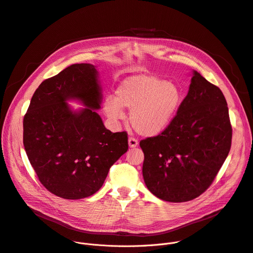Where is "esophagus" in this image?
Instances as JSON below:
<instances>
[{
	"label": "esophagus",
	"instance_id": "1",
	"mask_svg": "<svg viewBox=\"0 0 253 253\" xmlns=\"http://www.w3.org/2000/svg\"><path fill=\"white\" fill-rule=\"evenodd\" d=\"M128 142H129V147L130 148H135L138 145V140L133 138V137H129Z\"/></svg>",
	"mask_w": 253,
	"mask_h": 253
}]
</instances>
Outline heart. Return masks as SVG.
<instances>
[{
    "instance_id": "obj_1",
    "label": "heart",
    "mask_w": 253,
    "mask_h": 253,
    "mask_svg": "<svg viewBox=\"0 0 253 253\" xmlns=\"http://www.w3.org/2000/svg\"><path fill=\"white\" fill-rule=\"evenodd\" d=\"M182 103L177 85L150 74L134 75L123 80L115 98L107 97L104 112L113 121L123 118V109H130L129 120L143 136H156L171 124Z\"/></svg>"
}]
</instances>
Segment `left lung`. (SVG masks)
Instances as JSON below:
<instances>
[{
    "instance_id": "left-lung-1",
    "label": "left lung",
    "mask_w": 253,
    "mask_h": 253,
    "mask_svg": "<svg viewBox=\"0 0 253 253\" xmlns=\"http://www.w3.org/2000/svg\"><path fill=\"white\" fill-rule=\"evenodd\" d=\"M231 139L223 93L194 71L188 94L171 124L159 135L140 141L147 188L169 202L200 196L224 163Z\"/></svg>"
}]
</instances>
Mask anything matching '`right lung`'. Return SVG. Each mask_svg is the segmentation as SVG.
<instances>
[{"mask_svg": "<svg viewBox=\"0 0 253 253\" xmlns=\"http://www.w3.org/2000/svg\"><path fill=\"white\" fill-rule=\"evenodd\" d=\"M77 98L87 107L72 112ZM101 89L91 64H73L41 83L24 116L23 143L39 181L64 199L96 193L111 166L128 150L127 132L112 133L95 112Z\"/></svg>", "mask_w": 253, "mask_h": 253, "instance_id": "right-lung-1", "label": "right lung"}]
</instances>
